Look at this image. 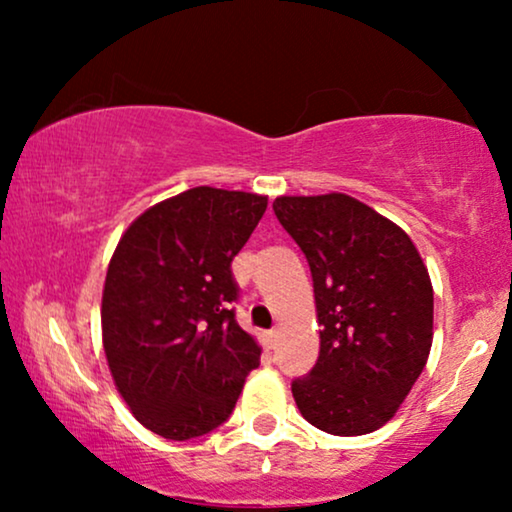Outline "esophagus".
Instances as JSON below:
<instances>
[{
	"instance_id": "1",
	"label": "esophagus",
	"mask_w": 512,
	"mask_h": 512,
	"mask_svg": "<svg viewBox=\"0 0 512 512\" xmlns=\"http://www.w3.org/2000/svg\"><path fill=\"white\" fill-rule=\"evenodd\" d=\"M265 342H268V349H275L277 342H279V331L277 328H272V331L265 335Z\"/></svg>"
}]
</instances>
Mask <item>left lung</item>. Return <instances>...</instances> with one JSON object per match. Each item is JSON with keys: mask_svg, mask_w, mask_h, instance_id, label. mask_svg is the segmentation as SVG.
Wrapping results in <instances>:
<instances>
[{"mask_svg": "<svg viewBox=\"0 0 512 512\" xmlns=\"http://www.w3.org/2000/svg\"><path fill=\"white\" fill-rule=\"evenodd\" d=\"M272 209L310 263L321 326L317 363L291 384L300 415L333 436L380 429L429 359V270L405 230L345 193Z\"/></svg>", "mask_w": 512, "mask_h": 512, "instance_id": "8db88e82", "label": "left lung"}]
</instances>
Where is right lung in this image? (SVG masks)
Returning <instances> with one entry per match:
<instances>
[{
    "label": "right lung",
    "instance_id": "add662e5",
    "mask_svg": "<svg viewBox=\"0 0 512 512\" xmlns=\"http://www.w3.org/2000/svg\"><path fill=\"white\" fill-rule=\"evenodd\" d=\"M268 198L198 186L137 216L111 256L102 342L118 394L146 429L191 440L221 426L261 363L235 321L230 263Z\"/></svg>",
    "mask_w": 512,
    "mask_h": 512
}]
</instances>
